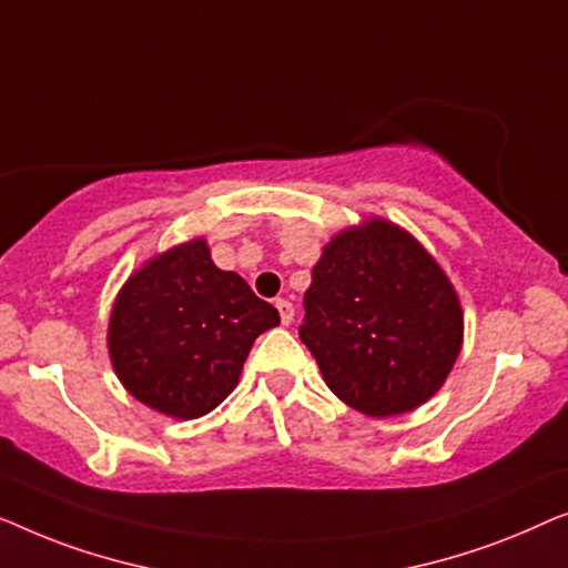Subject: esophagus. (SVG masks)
Listing matches in <instances>:
<instances>
[{
  "mask_svg": "<svg viewBox=\"0 0 568 568\" xmlns=\"http://www.w3.org/2000/svg\"><path fill=\"white\" fill-rule=\"evenodd\" d=\"M275 306H277V311H281V322L287 326L293 322V316H295V308H293V303L291 301H285V298H277L275 301Z\"/></svg>",
  "mask_w": 568,
  "mask_h": 568,
  "instance_id": "1",
  "label": "esophagus"
}]
</instances>
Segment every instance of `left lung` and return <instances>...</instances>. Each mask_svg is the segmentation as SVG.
<instances>
[{
	"label": "left lung",
	"instance_id": "left-lung-1",
	"mask_svg": "<svg viewBox=\"0 0 568 568\" xmlns=\"http://www.w3.org/2000/svg\"><path fill=\"white\" fill-rule=\"evenodd\" d=\"M298 337L334 394L367 417L425 404L460 353L463 314L440 265L375 219L324 246Z\"/></svg>",
	"mask_w": 568,
	"mask_h": 568
}]
</instances>
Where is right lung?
Listing matches in <instances>:
<instances>
[{
  "label": "right lung",
  "instance_id": "add662e5",
  "mask_svg": "<svg viewBox=\"0 0 568 568\" xmlns=\"http://www.w3.org/2000/svg\"><path fill=\"white\" fill-rule=\"evenodd\" d=\"M275 324L273 303L215 267L195 239L159 254L123 285L108 345L118 378L139 402L195 419L234 390L252 342Z\"/></svg>",
  "mask_w": 568,
  "mask_h": 568
}]
</instances>
